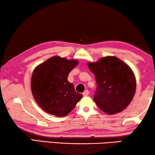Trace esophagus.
Wrapping results in <instances>:
<instances>
[{
  "mask_svg": "<svg viewBox=\"0 0 155 155\" xmlns=\"http://www.w3.org/2000/svg\"><path fill=\"white\" fill-rule=\"evenodd\" d=\"M88 94H89V91L88 90H86L84 93H83V95H84V96H87V95H88Z\"/></svg>",
  "mask_w": 155,
  "mask_h": 155,
  "instance_id": "esophagus-1",
  "label": "esophagus"
}]
</instances>
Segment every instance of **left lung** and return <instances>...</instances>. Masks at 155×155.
<instances>
[{
	"label": "left lung",
	"instance_id": "obj_1",
	"mask_svg": "<svg viewBox=\"0 0 155 155\" xmlns=\"http://www.w3.org/2000/svg\"><path fill=\"white\" fill-rule=\"evenodd\" d=\"M88 66L97 83L93 100L98 107L108 114L121 112L134 98L136 88L131 69L120 59L104 57Z\"/></svg>",
	"mask_w": 155,
	"mask_h": 155
}]
</instances>
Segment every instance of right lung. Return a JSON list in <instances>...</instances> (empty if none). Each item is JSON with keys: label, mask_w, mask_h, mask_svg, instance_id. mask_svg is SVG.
Wrapping results in <instances>:
<instances>
[{"label": "right lung", "mask_w": 155, "mask_h": 155, "mask_svg": "<svg viewBox=\"0 0 155 155\" xmlns=\"http://www.w3.org/2000/svg\"><path fill=\"white\" fill-rule=\"evenodd\" d=\"M77 60L55 56L34 70L31 88L34 99L45 112L65 117L75 107L83 95L76 92L67 81L70 71L78 64Z\"/></svg>", "instance_id": "add662e5"}]
</instances>
